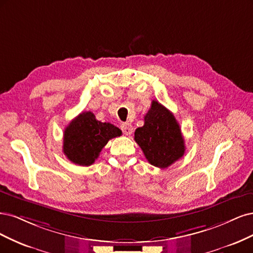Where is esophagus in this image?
Wrapping results in <instances>:
<instances>
[{"instance_id": "34e87169", "label": "esophagus", "mask_w": 253, "mask_h": 253, "mask_svg": "<svg viewBox=\"0 0 253 253\" xmlns=\"http://www.w3.org/2000/svg\"><path fill=\"white\" fill-rule=\"evenodd\" d=\"M121 129H122V131H123V133L126 134V135L131 134L132 131H133V128H132L131 124H129V123H123V124H122L121 125Z\"/></svg>"}]
</instances>
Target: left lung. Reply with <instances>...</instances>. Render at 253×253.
Listing matches in <instances>:
<instances>
[{
	"mask_svg": "<svg viewBox=\"0 0 253 253\" xmlns=\"http://www.w3.org/2000/svg\"><path fill=\"white\" fill-rule=\"evenodd\" d=\"M144 121V126L135 129L134 141L151 165L164 169L184 156V137L172 112L152 101Z\"/></svg>",
	"mask_w": 253,
	"mask_h": 253,
	"instance_id": "obj_1",
	"label": "left lung"
}]
</instances>
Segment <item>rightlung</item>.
Segmentation results:
<instances>
[{
    "label": "right lung",
    "mask_w": 253,
    "mask_h": 253,
    "mask_svg": "<svg viewBox=\"0 0 253 253\" xmlns=\"http://www.w3.org/2000/svg\"><path fill=\"white\" fill-rule=\"evenodd\" d=\"M121 134L122 131L115 125L102 123L91 111H85L65 128L63 152L73 164L90 166L108 141Z\"/></svg>",
    "instance_id": "right-lung-1"
}]
</instances>
